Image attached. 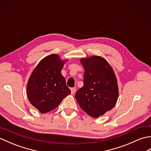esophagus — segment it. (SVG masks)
Segmentation results:
<instances>
[{
    "label": "esophagus",
    "mask_w": 151,
    "mask_h": 151,
    "mask_svg": "<svg viewBox=\"0 0 151 151\" xmlns=\"http://www.w3.org/2000/svg\"><path fill=\"white\" fill-rule=\"evenodd\" d=\"M76 89L75 88H70V91H71V94H74L76 92Z\"/></svg>",
    "instance_id": "1"
}]
</instances>
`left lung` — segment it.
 <instances>
[{"mask_svg":"<svg viewBox=\"0 0 151 151\" xmlns=\"http://www.w3.org/2000/svg\"><path fill=\"white\" fill-rule=\"evenodd\" d=\"M81 62L84 68V86L76 93L75 98L86 114L97 118L116 103L119 96L116 76L102 57L82 58Z\"/></svg>","mask_w":151,"mask_h":151,"instance_id":"1","label":"left lung"}]
</instances>
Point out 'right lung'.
<instances>
[{
  "label": "right lung",
  "instance_id": "1",
  "mask_svg": "<svg viewBox=\"0 0 151 151\" xmlns=\"http://www.w3.org/2000/svg\"><path fill=\"white\" fill-rule=\"evenodd\" d=\"M65 62L58 54H50L41 60L31 74L27 86V97L41 113L54 110L70 94L61 73Z\"/></svg>",
  "mask_w": 151,
  "mask_h": 151
}]
</instances>
